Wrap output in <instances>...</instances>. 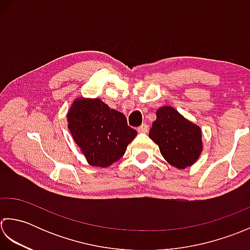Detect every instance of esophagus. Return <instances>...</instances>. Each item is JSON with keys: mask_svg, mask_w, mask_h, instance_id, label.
Listing matches in <instances>:
<instances>
[{"mask_svg": "<svg viewBox=\"0 0 250 250\" xmlns=\"http://www.w3.org/2000/svg\"><path fill=\"white\" fill-rule=\"evenodd\" d=\"M137 130H138V132H147V130H149V126L146 124H142L137 128Z\"/></svg>", "mask_w": 250, "mask_h": 250, "instance_id": "34e87169", "label": "esophagus"}]
</instances>
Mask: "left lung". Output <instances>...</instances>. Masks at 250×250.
<instances>
[{"mask_svg": "<svg viewBox=\"0 0 250 250\" xmlns=\"http://www.w3.org/2000/svg\"><path fill=\"white\" fill-rule=\"evenodd\" d=\"M149 137L159 146L165 161L178 169L194 164L203 151L202 129L172 106L156 111Z\"/></svg>", "mask_w": 250, "mask_h": 250, "instance_id": "left-lung-1", "label": "left lung"}]
</instances>
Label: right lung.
Returning <instances> with one entry per match:
<instances>
[{
    "instance_id": "obj_1",
    "label": "right lung",
    "mask_w": 250,
    "mask_h": 250,
    "mask_svg": "<svg viewBox=\"0 0 250 250\" xmlns=\"http://www.w3.org/2000/svg\"><path fill=\"white\" fill-rule=\"evenodd\" d=\"M68 128L89 165L108 167L125 154L137 131L126 116L98 98H76L67 114Z\"/></svg>"
}]
</instances>
